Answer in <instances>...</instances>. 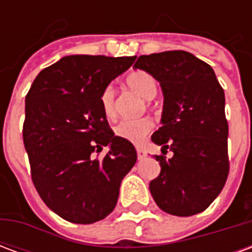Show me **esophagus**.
<instances>
[{
    "instance_id": "34e87169",
    "label": "esophagus",
    "mask_w": 252,
    "mask_h": 252,
    "mask_svg": "<svg viewBox=\"0 0 252 252\" xmlns=\"http://www.w3.org/2000/svg\"><path fill=\"white\" fill-rule=\"evenodd\" d=\"M136 153H137V159H144L147 157V153L143 150V148H136Z\"/></svg>"
}]
</instances>
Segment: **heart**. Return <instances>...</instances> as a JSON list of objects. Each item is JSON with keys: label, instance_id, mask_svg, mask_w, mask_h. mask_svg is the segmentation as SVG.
Returning a JSON list of instances; mask_svg holds the SVG:
<instances>
[{"label": "heart", "instance_id": "heart-1", "mask_svg": "<svg viewBox=\"0 0 252 252\" xmlns=\"http://www.w3.org/2000/svg\"><path fill=\"white\" fill-rule=\"evenodd\" d=\"M126 86L132 90H135L136 93L142 95L143 98L153 99L157 95L158 92V82L157 79L147 71L137 70V71L131 72L126 78ZM101 109L102 113L108 119L112 120L116 116V99H115V90L112 86H108L102 90L101 97ZM153 129V121L150 119H139V120H124L119 123L115 126V135L117 137H121L126 142L139 144L144 140V137Z\"/></svg>", "mask_w": 252, "mask_h": 252}]
</instances>
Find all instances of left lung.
<instances>
[{
	"instance_id": "8db88e82",
	"label": "left lung",
	"mask_w": 252,
	"mask_h": 252,
	"mask_svg": "<svg viewBox=\"0 0 252 252\" xmlns=\"http://www.w3.org/2000/svg\"><path fill=\"white\" fill-rule=\"evenodd\" d=\"M133 68L150 72L162 88V126L151 136L162 153L160 174L150 182L157 205L174 216L205 211L227 181L228 124L225 95L208 63L186 51L137 58Z\"/></svg>"
}]
</instances>
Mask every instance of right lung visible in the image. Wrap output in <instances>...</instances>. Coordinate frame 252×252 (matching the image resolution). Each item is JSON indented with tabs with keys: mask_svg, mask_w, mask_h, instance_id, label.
Returning a JSON list of instances; mask_svg holds the SVG:
<instances>
[{
	"mask_svg": "<svg viewBox=\"0 0 252 252\" xmlns=\"http://www.w3.org/2000/svg\"><path fill=\"white\" fill-rule=\"evenodd\" d=\"M136 57L68 55L41 70L25 97V151L37 193L58 216L99 221L115 209L137 154L115 136L99 97ZM109 147L104 158L94 153Z\"/></svg>",
	"mask_w": 252,
	"mask_h": 252,
	"instance_id": "add662e5",
	"label": "right lung"
}]
</instances>
